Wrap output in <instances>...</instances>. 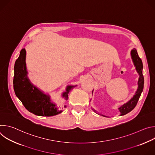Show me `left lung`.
<instances>
[{
	"label": "left lung",
	"instance_id": "left-lung-1",
	"mask_svg": "<svg viewBox=\"0 0 155 155\" xmlns=\"http://www.w3.org/2000/svg\"><path fill=\"white\" fill-rule=\"evenodd\" d=\"M130 54H131V58L132 59V61H133L134 66L136 67V69L139 75V78L138 81V88L133 97H132L127 102L124 104L123 105H121L120 107L118 108V110L120 112L121 116L128 114L135 108L143 89L144 78L142 74V70H143L142 61L141 59L139 58L136 48H134L133 50H131ZM93 110L96 112V110ZM99 115H102L103 117H106L102 114H99Z\"/></svg>",
	"mask_w": 155,
	"mask_h": 155
}]
</instances>
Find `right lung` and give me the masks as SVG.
Instances as JSON below:
<instances>
[{
    "instance_id": "right-lung-1",
    "label": "right lung",
    "mask_w": 155,
    "mask_h": 155,
    "mask_svg": "<svg viewBox=\"0 0 155 155\" xmlns=\"http://www.w3.org/2000/svg\"><path fill=\"white\" fill-rule=\"evenodd\" d=\"M26 67V50L23 48L14 66L13 88L16 96L29 112L42 117H51L61 114L56 104L51 101L50 96L44 94L34 86L27 76ZM75 86H68L62 97L68 99V94ZM66 105L64 106L65 108Z\"/></svg>"
}]
</instances>
